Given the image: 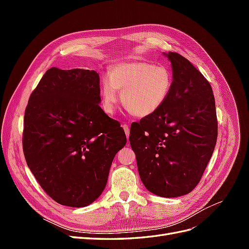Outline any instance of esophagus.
I'll return each mask as SVG.
<instances>
[{
	"label": "esophagus",
	"instance_id": "esophagus-1",
	"mask_svg": "<svg viewBox=\"0 0 249 249\" xmlns=\"http://www.w3.org/2000/svg\"><path fill=\"white\" fill-rule=\"evenodd\" d=\"M123 127H124V133H125V136H126V138H129V136H130V134H129V124H123Z\"/></svg>",
	"mask_w": 249,
	"mask_h": 249
}]
</instances>
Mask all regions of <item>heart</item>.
Wrapping results in <instances>:
<instances>
[{
    "label": "heart",
    "instance_id": "heart-1",
    "mask_svg": "<svg viewBox=\"0 0 249 249\" xmlns=\"http://www.w3.org/2000/svg\"><path fill=\"white\" fill-rule=\"evenodd\" d=\"M175 77L167 65L153 62H123L113 67L101 83V105L107 114H114L122 92L124 106L137 117L159 111L171 94Z\"/></svg>",
    "mask_w": 249,
    "mask_h": 249
}]
</instances>
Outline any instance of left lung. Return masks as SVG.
Segmentation results:
<instances>
[{
  "instance_id": "left-lung-1",
  "label": "left lung",
  "mask_w": 249,
  "mask_h": 249,
  "mask_svg": "<svg viewBox=\"0 0 249 249\" xmlns=\"http://www.w3.org/2000/svg\"><path fill=\"white\" fill-rule=\"evenodd\" d=\"M171 63L175 84L164 106L131 125L130 143L140 178L158 196L190 193L202 177L217 140L212 87L178 53H163Z\"/></svg>"
}]
</instances>
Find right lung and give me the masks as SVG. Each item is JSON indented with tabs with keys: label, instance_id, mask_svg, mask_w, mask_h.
<instances>
[{
	"label": "right lung",
	"instance_id": "obj_1",
	"mask_svg": "<svg viewBox=\"0 0 249 249\" xmlns=\"http://www.w3.org/2000/svg\"><path fill=\"white\" fill-rule=\"evenodd\" d=\"M95 71L52 67L30 95L22 148L50 197L82 208L100 197L113 159L126 143L118 122L100 107Z\"/></svg>",
	"mask_w": 249,
	"mask_h": 249
}]
</instances>
